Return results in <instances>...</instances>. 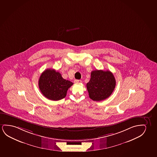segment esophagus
<instances>
[{"mask_svg": "<svg viewBox=\"0 0 157 157\" xmlns=\"http://www.w3.org/2000/svg\"><path fill=\"white\" fill-rule=\"evenodd\" d=\"M81 80H74V83H81Z\"/></svg>", "mask_w": 157, "mask_h": 157, "instance_id": "obj_1", "label": "esophagus"}]
</instances>
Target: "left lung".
<instances>
[{"label":"left lung","mask_w":157,"mask_h":157,"mask_svg":"<svg viewBox=\"0 0 157 157\" xmlns=\"http://www.w3.org/2000/svg\"><path fill=\"white\" fill-rule=\"evenodd\" d=\"M115 85L114 76L110 71H92L90 80L87 83L89 98L96 101L104 100L110 96Z\"/></svg>","instance_id":"obj_1"}]
</instances>
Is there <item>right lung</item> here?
Returning a JSON list of instances; mask_svg holds the SVG:
<instances>
[{
    "mask_svg": "<svg viewBox=\"0 0 157 157\" xmlns=\"http://www.w3.org/2000/svg\"><path fill=\"white\" fill-rule=\"evenodd\" d=\"M73 84L70 81L64 79L56 70H44L38 81L39 88L43 95L50 100L58 101L64 98L67 90Z\"/></svg>",
    "mask_w": 157,
    "mask_h": 157,
    "instance_id": "obj_1",
    "label": "right lung"
}]
</instances>
